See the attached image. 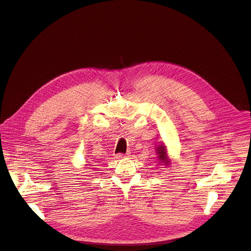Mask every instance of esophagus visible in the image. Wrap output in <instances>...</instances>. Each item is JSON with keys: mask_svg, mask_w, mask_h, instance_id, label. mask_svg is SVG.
Masks as SVG:
<instances>
[{"mask_svg": "<svg viewBox=\"0 0 251 251\" xmlns=\"http://www.w3.org/2000/svg\"><path fill=\"white\" fill-rule=\"evenodd\" d=\"M129 155H130V152H127V153H125V154L118 153V154L116 155V158H117V159H123V158H127V157H129Z\"/></svg>", "mask_w": 251, "mask_h": 251, "instance_id": "1", "label": "esophagus"}]
</instances>
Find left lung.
Here are the masks:
<instances>
[{
    "instance_id": "obj_1",
    "label": "left lung",
    "mask_w": 251,
    "mask_h": 251,
    "mask_svg": "<svg viewBox=\"0 0 251 251\" xmlns=\"http://www.w3.org/2000/svg\"><path fill=\"white\" fill-rule=\"evenodd\" d=\"M157 155H158V158L160 160L161 163H163L162 165L164 164H168L169 165V161L167 159V152H166V148L165 146H160L157 148Z\"/></svg>"
}]
</instances>
